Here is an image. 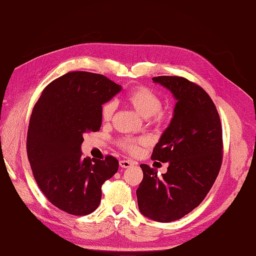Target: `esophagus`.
Returning a JSON list of instances; mask_svg holds the SVG:
<instances>
[{
    "mask_svg": "<svg viewBox=\"0 0 256 256\" xmlns=\"http://www.w3.org/2000/svg\"><path fill=\"white\" fill-rule=\"evenodd\" d=\"M120 168H130V166H132L134 164H132V162H131V161H129V160H120Z\"/></svg>",
    "mask_w": 256,
    "mask_h": 256,
    "instance_id": "34e87169",
    "label": "esophagus"
}]
</instances>
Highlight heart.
Wrapping results in <instances>:
<instances>
[{"label": "heart", "instance_id": "b5f03b06", "mask_svg": "<svg viewBox=\"0 0 256 256\" xmlns=\"http://www.w3.org/2000/svg\"><path fill=\"white\" fill-rule=\"evenodd\" d=\"M127 102L134 108V110L140 114L142 118H150L154 122H160L164 120L166 114L160 109L162 102L160 97L150 88H136L128 92L126 96ZM115 111V104L109 102L102 108V118L104 122L111 120ZM142 138H124L120 141V147L130 154H136L138 150V145L143 144Z\"/></svg>", "mask_w": 256, "mask_h": 256}]
</instances>
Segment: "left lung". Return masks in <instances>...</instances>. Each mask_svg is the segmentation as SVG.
Segmentation results:
<instances>
[{
    "label": "left lung",
    "instance_id": "8db88e82",
    "mask_svg": "<svg viewBox=\"0 0 256 256\" xmlns=\"http://www.w3.org/2000/svg\"><path fill=\"white\" fill-rule=\"evenodd\" d=\"M172 92L173 118L154 146L152 159L168 162V171L141 164L143 180L136 190L138 206L154 221L171 222L198 207L212 187L222 162V128L212 98L182 76L152 78Z\"/></svg>",
    "mask_w": 256,
    "mask_h": 256
}]
</instances>
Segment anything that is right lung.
<instances>
[{
	"label": "right lung",
	"mask_w": 256,
	"mask_h": 256,
	"mask_svg": "<svg viewBox=\"0 0 256 256\" xmlns=\"http://www.w3.org/2000/svg\"><path fill=\"white\" fill-rule=\"evenodd\" d=\"M122 90L102 74L72 72L46 88L30 118L26 150L35 180L50 202L70 214L92 212L118 161L83 158V136L102 126V104Z\"/></svg>",
	"instance_id": "obj_1"
}]
</instances>
